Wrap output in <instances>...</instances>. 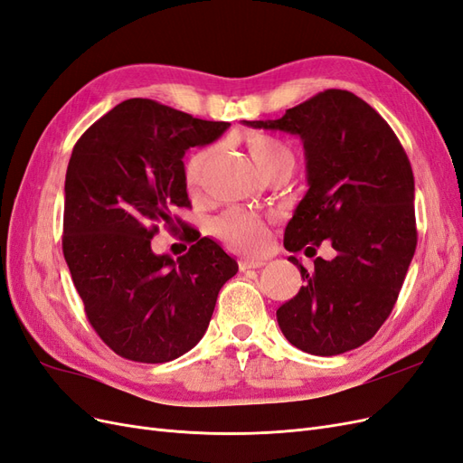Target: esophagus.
I'll return each mask as SVG.
<instances>
[{"instance_id":"1","label":"esophagus","mask_w":463,"mask_h":463,"mask_svg":"<svg viewBox=\"0 0 463 463\" xmlns=\"http://www.w3.org/2000/svg\"><path fill=\"white\" fill-rule=\"evenodd\" d=\"M266 260L262 259H241L240 260V269L241 270H250V269H262Z\"/></svg>"}]
</instances>
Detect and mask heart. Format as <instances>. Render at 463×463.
<instances>
[{
  "mask_svg": "<svg viewBox=\"0 0 463 463\" xmlns=\"http://www.w3.org/2000/svg\"><path fill=\"white\" fill-rule=\"evenodd\" d=\"M247 146L257 167L264 175L279 170V167H293L291 150L274 137L253 135L249 137ZM210 156H213V148H199L185 160L184 175L189 189L194 191L201 187ZM210 232L228 247L249 255L260 253L266 247V240H269L264 220L257 213H250V210L245 208H230L226 213L218 214L210 223Z\"/></svg>",
  "mask_w": 463,
  "mask_h": 463,
  "instance_id": "1",
  "label": "heart"
}]
</instances>
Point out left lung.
I'll return each mask as SVG.
<instances>
[{
	"mask_svg": "<svg viewBox=\"0 0 463 463\" xmlns=\"http://www.w3.org/2000/svg\"><path fill=\"white\" fill-rule=\"evenodd\" d=\"M255 129L298 135L307 189L288 222L284 247L317 255L305 286L276 311L289 344L311 355H338L369 342L400 296L417 247L413 172L390 125L359 96L318 92L279 119L243 121Z\"/></svg>",
	"mask_w": 463,
	"mask_h": 463,
	"instance_id": "8db88e82",
	"label": "left lung"
}]
</instances>
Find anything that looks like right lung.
Here are the masks:
<instances>
[{
	"label": "right lung",
	"instance_id": "add662e5",
	"mask_svg": "<svg viewBox=\"0 0 463 463\" xmlns=\"http://www.w3.org/2000/svg\"><path fill=\"white\" fill-rule=\"evenodd\" d=\"M230 128L146 98H131L77 141L65 175L63 257L104 344L125 359L165 363L204 335L237 262L210 237L187 253L156 255L150 240L191 206L184 156Z\"/></svg>",
	"mask_w": 463,
	"mask_h": 463
}]
</instances>
